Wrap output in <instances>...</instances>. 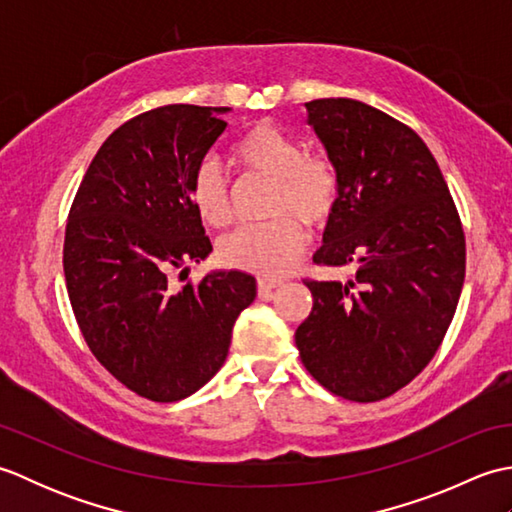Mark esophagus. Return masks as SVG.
<instances>
[{
  "instance_id": "obj_1",
  "label": "esophagus",
  "mask_w": 512,
  "mask_h": 512,
  "mask_svg": "<svg viewBox=\"0 0 512 512\" xmlns=\"http://www.w3.org/2000/svg\"><path fill=\"white\" fill-rule=\"evenodd\" d=\"M281 286V281L277 279H259L257 281V295L259 299H270L273 297V290Z\"/></svg>"
}]
</instances>
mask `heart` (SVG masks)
<instances>
[{
  "instance_id": "1",
  "label": "heart",
  "mask_w": 512,
  "mask_h": 512,
  "mask_svg": "<svg viewBox=\"0 0 512 512\" xmlns=\"http://www.w3.org/2000/svg\"><path fill=\"white\" fill-rule=\"evenodd\" d=\"M233 158L250 173L273 178L270 213L279 215L266 224L239 226L226 235L217 253L222 264L259 277L286 275L306 248V226H321L339 204V173L328 158L306 156L299 140L273 123H255L233 145ZM193 209L202 220L222 228L233 220L231 191L222 169L204 160L189 184Z\"/></svg>"
}]
</instances>
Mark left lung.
I'll list each match as a JSON object with an SVG mask.
<instances>
[{
	"label": "left lung",
	"instance_id": "left-lung-1",
	"mask_svg": "<svg viewBox=\"0 0 512 512\" xmlns=\"http://www.w3.org/2000/svg\"><path fill=\"white\" fill-rule=\"evenodd\" d=\"M339 173V204L314 264L347 281L303 279L312 312L301 363L334 396L383 400L409 385L447 334L464 284L458 209L429 147L405 123L354 99L306 103Z\"/></svg>",
	"mask_w": 512,
	"mask_h": 512
}]
</instances>
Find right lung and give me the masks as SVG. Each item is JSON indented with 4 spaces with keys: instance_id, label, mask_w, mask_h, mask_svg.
Instances as JSON below:
<instances>
[{
    "instance_id": "add662e5",
    "label": "right lung",
    "mask_w": 512,
    "mask_h": 512,
    "mask_svg": "<svg viewBox=\"0 0 512 512\" xmlns=\"http://www.w3.org/2000/svg\"><path fill=\"white\" fill-rule=\"evenodd\" d=\"M226 112L165 105L118 127L85 171L65 226V286L85 343L118 383L154 402L209 383L257 295L255 277L239 270L171 284L213 250L189 184Z\"/></svg>"
}]
</instances>
